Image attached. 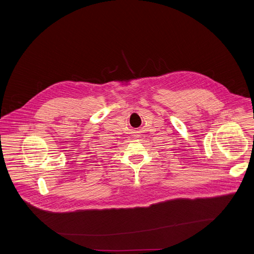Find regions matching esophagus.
<instances>
[{
	"mask_svg": "<svg viewBox=\"0 0 254 254\" xmlns=\"http://www.w3.org/2000/svg\"><path fill=\"white\" fill-rule=\"evenodd\" d=\"M134 137H138V134H134Z\"/></svg>",
	"mask_w": 254,
	"mask_h": 254,
	"instance_id": "obj_1",
	"label": "esophagus"
}]
</instances>
